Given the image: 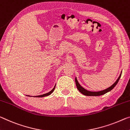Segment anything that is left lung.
Returning <instances> with one entry per match:
<instances>
[{
	"mask_svg": "<svg viewBox=\"0 0 130 130\" xmlns=\"http://www.w3.org/2000/svg\"><path fill=\"white\" fill-rule=\"evenodd\" d=\"M121 73H120V76H119V77H118V79L116 80V82H115V83L109 87L108 88H106V89L104 90H102V91H98V92H92V91H87V90H86V89H84V88H83L80 85L79 83H78L77 79H76V77L75 78V82H76V87H77V88L78 89V90L81 92L82 94H83L84 95H86V96H100V95H104L105 94H106V92H108L109 91H110L112 90L113 88H114L115 86H116V84L118 83L119 79H120V78L121 77Z\"/></svg>",
	"mask_w": 130,
	"mask_h": 130,
	"instance_id": "8db88e82",
	"label": "left lung"
}]
</instances>
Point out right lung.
<instances>
[{
  "label": "right lung",
  "instance_id": "1",
  "mask_svg": "<svg viewBox=\"0 0 130 130\" xmlns=\"http://www.w3.org/2000/svg\"><path fill=\"white\" fill-rule=\"evenodd\" d=\"M55 86H54V87L53 88V89L51 90V91H50L49 92H48V93H46V94H44L43 95H39V96H36V97H44V96H48L49 95H50L52 92L54 91V90H55ZM28 96H29V95H28Z\"/></svg>",
  "mask_w": 130,
  "mask_h": 130
}]
</instances>
